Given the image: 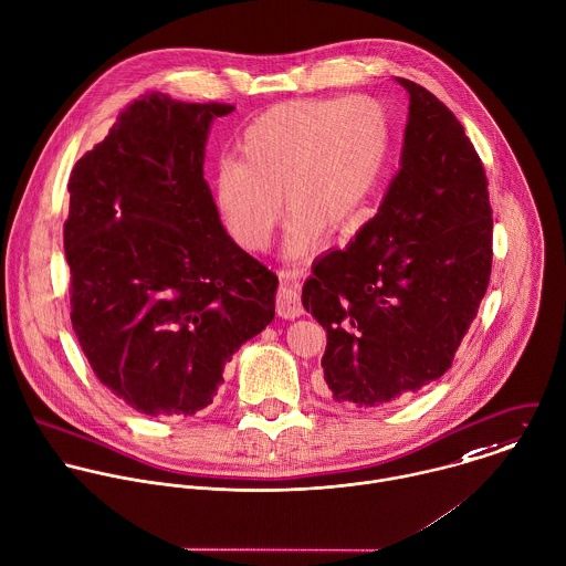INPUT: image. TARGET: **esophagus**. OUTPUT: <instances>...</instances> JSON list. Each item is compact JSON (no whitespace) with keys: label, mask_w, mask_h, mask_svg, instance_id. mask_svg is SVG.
<instances>
[{"label":"esophagus","mask_w":566,"mask_h":566,"mask_svg":"<svg viewBox=\"0 0 566 566\" xmlns=\"http://www.w3.org/2000/svg\"><path fill=\"white\" fill-rule=\"evenodd\" d=\"M275 311L280 317L284 319H295L302 315V300H300V293L295 291V286L282 282L280 284V291H277V300H275Z\"/></svg>","instance_id":"1"}]
</instances>
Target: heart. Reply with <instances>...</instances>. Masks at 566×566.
Returning a JSON list of instances; mask_svg holds the SVG:
<instances>
[{
  "mask_svg": "<svg viewBox=\"0 0 566 566\" xmlns=\"http://www.w3.org/2000/svg\"><path fill=\"white\" fill-rule=\"evenodd\" d=\"M390 149L386 109L366 96L286 101L242 134L240 163H224L213 205L247 251L264 249L291 213L286 251L302 255L326 229L344 231L375 191Z\"/></svg>",
  "mask_w": 566,
  "mask_h": 566,
  "instance_id": "heart-1",
  "label": "heart"
}]
</instances>
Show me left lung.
<instances>
[{"label": "left lung", "instance_id": "1", "mask_svg": "<svg viewBox=\"0 0 566 566\" xmlns=\"http://www.w3.org/2000/svg\"><path fill=\"white\" fill-rule=\"evenodd\" d=\"M410 96L399 171L346 249L313 262L302 304L326 328L324 379L339 403L375 408L443 377L492 273L483 163L423 85Z\"/></svg>", "mask_w": 566, "mask_h": 566}]
</instances>
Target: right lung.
Returning a JSON list of instances; mask_svg holds the SVG:
<instances>
[{
  "label": "right lung",
  "instance_id": "right-lung-1",
  "mask_svg": "<svg viewBox=\"0 0 566 566\" xmlns=\"http://www.w3.org/2000/svg\"><path fill=\"white\" fill-rule=\"evenodd\" d=\"M229 112L145 94L70 174L72 328L101 384L147 417L207 408L275 317L277 277L227 233L202 171Z\"/></svg>",
  "mask_w": 566,
  "mask_h": 566
}]
</instances>
